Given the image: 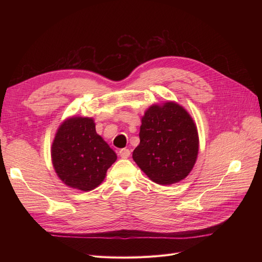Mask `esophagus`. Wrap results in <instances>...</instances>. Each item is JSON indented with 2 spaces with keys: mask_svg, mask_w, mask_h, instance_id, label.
Instances as JSON below:
<instances>
[{
  "mask_svg": "<svg viewBox=\"0 0 262 262\" xmlns=\"http://www.w3.org/2000/svg\"><path fill=\"white\" fill-rule=\"evenodd\" d=\"M131 152L129 148H121L120 150H119V155H120L122 158H128L130 156Z\"/></svg>",
  "mask_w": 262,
  "mask_h": 262,
  "instance_id": "esophagus-1",
  "label": "esophagus"
}]
</instances>
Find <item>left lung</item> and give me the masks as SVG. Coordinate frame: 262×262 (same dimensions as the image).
I'll use <instances>...</instances> for the list:
<instances>
[{"instance_id":"8db88e82","label":"left lung","mask_w":262,"mask_h":262,"mask_svg":"<svg viewBox=\"0 0 262 262\" xmlns=\"http://www.w3.org/2000/svg\"><path fill=\"white\" fill-rule=\"evenodd\" d=\"M133 161L158 185L182 180L193 168L199 137L192 118L176 102L150 106L142 118Z\"/></svg>"}]
</instances>
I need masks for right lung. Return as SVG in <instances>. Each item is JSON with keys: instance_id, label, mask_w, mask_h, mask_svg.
I'll return each instance as SVG.
<instances>
[{"instance_id": "1", "label": "right lung", "mask_w": 262, "mask_h": 262, "mask_svg": "<svg viewBox=\"0 0 262 262\" xmlns=\"http://www.w3.org/2000/svg\"><path fill=\"white\" fill-rule=\"evenodd\" d=\"M60 179L71 188L90 191L105 179L117 155L96 133L92 118L75 117L63 122L51 149Z\"/></svg>"}]
</instances>
